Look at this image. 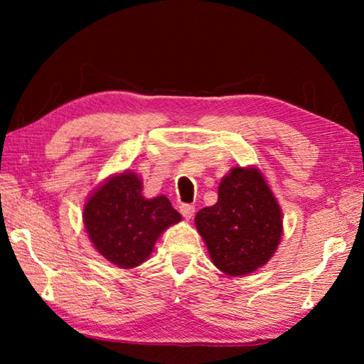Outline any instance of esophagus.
<instances>
[{"label": "esophagus", "mask_w": 364, "mask_h": 364, "mask_svg": "<svg viewBox=\"0 0 364 364\" xmlns=\"http://www.w3.org/2000/svg\"><path fill=\"white\" fill-rule=\"evenodd\" d=\"M180 212H181V215H183V218L189 221L191 218L194 217V212H196V208H194V205L184 204V205H181V207H180Z\"/></svg>", "instance_id": "1"}]
</instances>
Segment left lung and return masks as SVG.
Returning <instances> with one entry per match:
<instances>
[{
  "mask_svg": "<svg viewBox=\"0 0 364 364\" xmlns=\"http://www.w3.org/2000/svg\"><path fill=\"white\" fill-rule=\"evenodd\" d=\"M194 223L212 263L226 276L262 268L278 250L282 210L257 167H232L221 178L218 200L197 212Z\"/></svg>",
  "mask_w": 364,
  "mask_h": 364,
  "instance_id": "1",
  "label": "left lung"
}]
</instances>
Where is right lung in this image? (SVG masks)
Returning <instances> with one entry per match:
<instances>
[{"mask_svg": "<svg viewBox=\"0 0 364 364\" xmlns=\"http://www.w3.org/2000/svg\"><path fill=\"white\" fill-rule=\"evenodd\" d=\"M181 221L165 196L144 197L143 180L132 170L106 178L83 207V225L100 255L122 269L151 257L165 230Z\"/></svg>", "mask_w": 364, "mask_h": 364, "instance_id": "1", "label": "right lung"}]
</instances>
